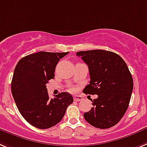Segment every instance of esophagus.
Wrapping results in <instances>:
<instances>
[{
  "label": "esophagus",
  "mask_w": 147,
  "mask_h": 147,
  "mask_svg": "<svg viewBox=\"0 0 147 147\" xmlns=\"http://www.w3.org/2000/svg\"><path fill=\"white\" fill-rule=\"evenodd\" d=\"M73 98L74 101H76V102H80V101H81L83 99V98L81 96H74Z\"/></svg>",
  "instance_id": "1"
}]
</instances>
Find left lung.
<instances>
[{
	"label": "left lung",
	"instance_id": "obj_1",
	"mask_svg": "<svg viewBox=\"0 0 147 147\" xmlns=\"http://www.w3.org/2000/svg\"><path fill=\"white\" fill-rule=\"evenodd\" d=\"M76 55L88 66L90 77V84L83 92L98 96L84 117L98 129L115 125L128 109L133 90L132 76L126 63L119 55L109 51H84Z\"/></svg>",
	"mask_w": 147,
	"mask_h": 147
}]
</instances>
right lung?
<instances>
[{"label":"right lung","mask_w":147,"mask_h":147,"mask_svg":"<svg viewBox=\"0 0 147 147\" xmlns=\"http://www.w3.org/2000/svg\"><path fill=\"white\" fill-rule=\"evenodd\" d=\"M69 52L39 51L24 57L15 68L11 91L18 111L26 121L38 129H49L61 121L73 102L69 92L49 98L46 84L55 78L60 59Z\"/></svg>","instance_id":"obj_1"}]
</instances>
